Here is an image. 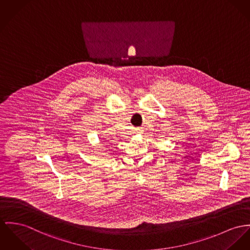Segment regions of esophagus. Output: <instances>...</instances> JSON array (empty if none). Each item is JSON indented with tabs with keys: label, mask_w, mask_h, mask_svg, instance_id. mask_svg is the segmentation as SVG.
I'll list each match as a JSON object with an SVG mask.
<instances>
[{
	"label": "esophagus",
	"mask_w": 250,
	"mask_h": 250,
	"mask_svg": "<svg viewBox=\"0 0 250 250\" xmlns=\"http://www.w3.org/2000/svg\"><path fill=\"white\" fill-rule=\"evenodd\" d=\"M137 132L141 133V132H142V129H141V128H138V129H137Z\"/></svg>",
	"instance_id": "obj_1"
}]
</instances>
